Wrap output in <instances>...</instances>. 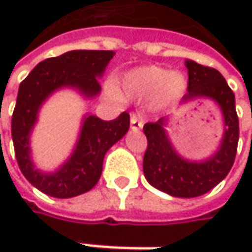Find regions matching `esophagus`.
Masks as SVG:
<instances>
[{
	"instance_id": "obj_1",
	"label": "esophagus",
	"mask_w": 252,
	"mask_h": 252,
	"mask_svg": "<svg viewBox=\"0 0 252 252\" xmlns=\"http://www.w3.org/2000/svg\"><path fill=\"white\" fill-rule=\"evenodd\" d=\"M129 126H131V129H140L143 126V121L140 120V117L132 114L131 118H129Z\"/></svg>"
}]
</instances>
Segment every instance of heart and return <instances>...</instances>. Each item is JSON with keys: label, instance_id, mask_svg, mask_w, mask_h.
<instances>
[{"label": "heart", "instance_id": "heart-1", "mask_svg": "<svg viewBox=\"0 0 252 252\" xmlns=\"http://www.w3.org/2000/svg\"><path fill=\"white\" fill-rule=\"evenodd\" d=\"M188 89V78L181 71H166L156 65H143L128 70L118 80L112 96L121 99H146L155 96L159 105L179 100Z\"/></svg>", "mask_w": 252, "mask_h": 252}]
</instances>
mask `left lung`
I'll return each instance as SVG.
<instances>
[{
	"label": "left lung",
	"mask_w": 252,
	"mask_h": 252,
	"mask_svg": "<svg viewBox=\"0 0 252 252\" xmlns=\"http://www.w3.org/2000/svg\"><path fill=\"white\" fill-rule=\"evenodd\" d=\"M188 68V93L181 105L209 99L222 112L223 134L218 149L207 158L192 160L178 153L169 132V117L144 124L147 150L143 159V171L147 182L156 189L172 197L192 198L206 194L222 182L229 174L238 147L239 123L235 109V94L223 76L192 60H185Z\"/></svg>",
	"instance_id": "obj_1"
}]
</instances>
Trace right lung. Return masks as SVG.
<instances>
[{"label": "right lung", "instance_id": "right-lung-1", "mask_svg": "<svg viewBox=\"0 0 252 252\" xmlns=\"http://www.w3.org/2000/svg\"><path fill=\"white\" fill-rule=\"evenodd\" d=\"M114 54V51H70L39 63L20 83L11 118L16 159L26 179L51 197L71 198L97 184L103 158L126 134L129 115L123 112L114 121H103L86 114L70 156L55 171H42L36 168L32 158V134L39 121V112L52 94L64 89L74 90L83 99L99 96V80Z\"/></svg>", "mask_w": 252, "mask_h": 252}]
</instances>
